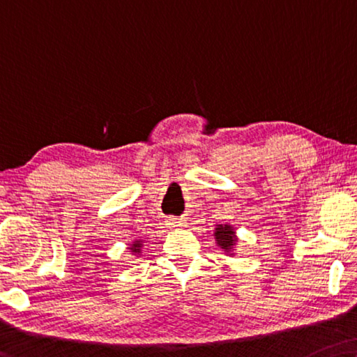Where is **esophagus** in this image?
Here are the masks:
<instances>
[{
    "mask_svg": "<svg viewBox=\"0 0 357 357\" xmlns=\"http://www.w3.org/2000/svg\"><path fill=\"white\" fill-rule=\"evenodd\" d=\"M167 225H168V227H172V229L185 227V219H183V218H168Z\"/></svg>",
    "mask_w": 357,
    "mask_h": 357,
    "instance_id": "obj_1",
    "label": "esophagus"
}]
</instances>
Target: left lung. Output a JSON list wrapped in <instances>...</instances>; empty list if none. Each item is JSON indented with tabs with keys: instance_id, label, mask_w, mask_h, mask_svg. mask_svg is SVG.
Masks as SVG:
<instances>
[{
	"instance_id": "left-lung-1",
	"label": "left lung",
	"mask_w": 357,
	"mask_h": 357,
	"mask_svg": "<svg viewBox=\"0 0 357 357\" xmlns=\"http://www.w3.org/2000/svg\"><path fill=\"white\" fill-rule=\"evenodd\" d=\"M214 238H216V245L220 248V250H224L227 254H234V246L236 245V238L235 235V230L231 225L229 224H219L216 229H214Z\"/></svg>"
}]
</instances>
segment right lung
Segmentation results:
<instances>
[{
    "label": "right lung",
    "mask_w": 357,
    "mask_h": 357,
    "mask_svg": "<svg viewBox=\"0 0 357 357\" xmlns=\"http://www.w3.org/2000/svg\"><path fill=\"white\" fill-rule=\"evenodd\" d=\"M141 248H143V245H141V241H133V245L128 248L130 251H132V254H135V256H138V254L141 252Z\"/></svg>",
    "instance_id": "1"
}]
</instances>
